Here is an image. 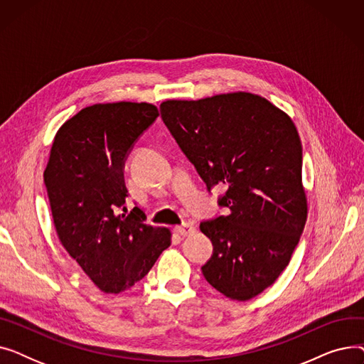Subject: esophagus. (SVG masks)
<instances>
[{"instance_id":"obj_1","label":"esophagus","mask_w":364,"mask_h":364,"mask_svg":"<svg viewBox=\"0 0 364 364\" xmlns=\"http://www.w3.org/2000/svg\"><path fill=\"white\" fill-rule=\"evenodd\" d=\"M176 233H178L180 236H190L192 233H195L196 228L192 224H183V225H177L176 228Z\"/></svg>"}]
</instances>
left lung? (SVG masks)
I'll use <instances>...</instances> for the list:
<instances>
[{
	"instance_id": "1",
	"label": "left lung",
	"mask_w": 364,
	"mask_h": 364,
	"mask_svg": "<svg viewBox=\"0 0 364 364\" xmlns=\"http://www.w3.org/2000/svg\"><path fill=\"white\" fill-rule=\"evenodd\" d=\"M161 114L208 190L227 187V215L200 223L214 245L206 282L230 299L259 295L289 264L309 214L294 121L246 91L165 100Z\"/></svg>"
}]
</instances>
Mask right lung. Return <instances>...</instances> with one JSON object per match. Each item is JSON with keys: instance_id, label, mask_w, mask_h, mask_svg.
Wrapping results in <instances>:
<instances>
[{"instance_id": "right-lung-1", "label": "right lung", "mask_w": 364, "mask_h": 364, "mask_svg": "<svg viewBox=\"0 0 364 364\" xmlns=\"http://www.w3.org/2000/svg\"><path fill=\"white\" fill-rule=\"evenodd\" d=\"M158 114L146 102L97 103L68 119L51 144L44 183L57 237L105 294L132 288L171 245L169 228L125 208L127 153Z\"/></svg>"}]
</instances>
